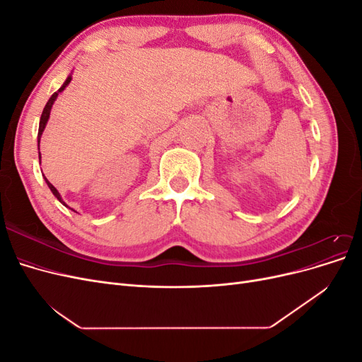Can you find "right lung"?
<instances>
[{"mask_svg": "<svg viewBox=\"0 0 362 362\" xmlns=\"http://www.w3.org/2000/svg\"><path fill=\"white\" fill-rule=\"evenodd\" d=\"M71 80H72V74L71 75H68V78H66V81L63 83V86L60 87V89L57 90V92H54L52 95H51V98L48 100V103H47V105H45V108H43V112H42V116H40V122H39V133H37V148H39V145H40V137H42V133H43V129H45V127H47V124H48V119H49V115H51V108H52V104L56 103V100H57V96H59V93H62L64 89H66V87L69 86V83H71ZM39 161H40V151H39ZM43 175V173H42ZM43 178H45V181H47V184H48V187H49V190L52 192V194L56 196V198L64 205V206H68L66 205V202H64L63 199H62V194L59 193V190L54 187V185L47 180V177L45 175H43ZM69 208V206H68ZM72 211H75L74 208H71ZM76 213V211H75Z\"/></svg>", "mask_w": 362, "mask_h": 362, "instance_id": "1", "label": "right lung"}]
</instances>
